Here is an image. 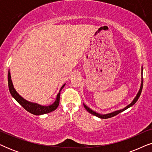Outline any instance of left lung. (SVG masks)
<instances>
[{
  "instance_id": "1",
  "label": "left lung",
  "mask_w": 152,
  "mask_h": 152,
  "mask_svg": "<svg viewBox=\"0 0 152 152\" xmlns=\"http://www.w3.org/2000/svg\"><path fill=\"white\" fill-rule=\"evenodd\" d=\"M142 70H143V68L142 67ZM142 86H143V78L142 77V78H141V84H140V90H139L138 93H137L136 96L135 97V98L134 99V100H133L132 102H131L129 104L126 106V107H124V109H120V110H118V111H113V112H111V113H107V114H100V113H96V112L93 111L92 109H90V108L87 107V106L85 104H84V107L85 109L87 110V111H88L89 113L92 114V115H95V116H97V118H102V119H107V118H112L113 117V116H115L116 115H118V114H119L120 113H121V112L124 111V110L129 109V108L132 107L133 105L137 101H138V99L139 98V97H140V95L141 94V92H142Z\"/></svg>"
}]
</instances>
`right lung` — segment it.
Masks as SVG:
<instances>
[{
	"label": "right lung",
	"mask_w": 152,
	"mask_h": 152,
	"mask_svg": "<svg viewBox=\"0 0 152 152\" xmlns=\"http://www.w3.org/2000/svg\"><path fill=\"white\" fill-rule=\"evenodd\" d=\"M8 86H9V90L10 92L11 93L12 96L14 97V99L17 101L18 104H20V105L22 106L24 108L26 111L30 112V113L34 114V115H43V114L48 113H50V112L55 111V110L58 107V106L59 104V99H60V92L63 89V88L65 86L66 84H64L63 86L61 87L60 88L59 92L57 95V97H56L55 101L52 104L48 106H43L41 104H39L35 103V102H29L26 100V99H24L23 97L20 96V95L18 94V93L16 92L15 88H14L13 83H12V81L11 80V75H10V70H8Z\"/></svg>",
	"instance_id": "add662e5"
}]
</instances>
